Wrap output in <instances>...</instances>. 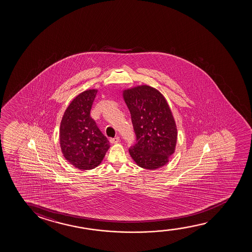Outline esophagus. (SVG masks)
Returning a JSON list of instances; mask_svg holds the SVG:
<instances>
[{"instance_id": "1", "label": "esophagus", "mask_w": 252, "mask_h": 252, "mask_svg": "<svg viewBox=\"0 0 252 252\" xmlns=\"http://www.w3.org/2000/svg\"><path fill=\"white\" fill-rule=\"evenodd\" d=\"M111 144H117L120 142V137H115L114 138H111L110 139Z\"/></svg>"}]
</instances>
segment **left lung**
Listing matches in <instances>:
<instances>
[{"label":"left lung","instance_id":"1","mask_svg":"<svg viewBox=\"0 0 252 252\" xmlns=\"http://www.w3.org/2000/svg\"><path fill=\"white\" fill-rule=\"evenodd\" d=\"M131 114L136 144L129 149L131 158L143 169L154 170L169 162L177 141V128L164 96L148 85L123 91Z\"/></svg>","mask_w":252,"mask_h":252}]
</instances>
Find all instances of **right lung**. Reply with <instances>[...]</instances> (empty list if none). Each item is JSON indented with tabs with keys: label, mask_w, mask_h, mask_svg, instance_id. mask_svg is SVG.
<instances>
[{
	"label": "right lung",
	"mask_w": 252,
	"mask_h": 252,
	"mask_svg": "<svg viewBox=\"0 0 252 252\" xmlns=\"http://www.w3.org/2000/svg\"><path fill=\"white\" fill-rule=\"evenodd\" d=\"M97 90H88L73 99L60 124L59 139L63 155L68 162L83 170L94 169L110 147L90 110Z\"/></svg>",
	"instance_id": "1"
}]
</instances>
